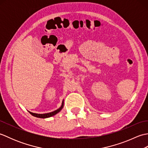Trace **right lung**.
Masks as SVG:
<instances>
[{"label":"right lung","mask_w":148,"mask_h":148,"mask_svg":"<svg viewBox=\"0 0 148 148\" xmlns=\"http://www.w3.org/2000/svg\"><path fill=\"white\" fill-rule=\"evenodd\" d=\"M64 108V100H63L61 106L60 107V108H58V109L55 110V111L51 112H48V113H45V114H37V113H34V112H32L30 111H29L30 114H32V116H35V117L37 118H49L53 116H55V114H57L60 111H61L62 109V108Z\"/></svg>","instance_id":"add662e5"}]
</instances>
